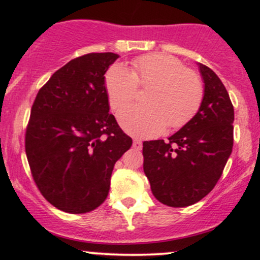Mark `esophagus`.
<instances>
[{
	"instance_id": "obj_1",
	"label": "esophagus",
	"mask_w": 260,
	"mask_h": 260,
	"mask_svg": "<svg viewBox=\"0 0 260 260\" xmlns=\"http://www.w3.org/2000/svg\"><path fill=\"white\" fill-rule=\"evenodd\" d=\"M133 148L137 149V150H140V149L143 148L142 142H140L139 139H134V140H133Z\"/></svg>"
}]
</instances>
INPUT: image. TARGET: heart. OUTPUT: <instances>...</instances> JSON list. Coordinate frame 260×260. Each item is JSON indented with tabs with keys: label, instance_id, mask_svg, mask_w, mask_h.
Returning <instances> with one entry per match:
<instances>
[{
	"label": "heart",
	"instance_id": "1",
	"mask_svg": "<svg viewBox=\"0 0 260 260\" xmlns=\"http://www.w3.org/2000/svg\"><path fill=\"white\" fill-rule=\"evenodd\" d=\"M137 86H149L145 105H129L118 112L121 127L138 138H151L165 129L180 128L198 112L204 86L194 71L166 53H150L126 66L116 63L105 74V90L113 110L121 109L136 95Z\"/></svg>",
	"mask_w": 260,
	"mask_h": 260
}]
</instances>
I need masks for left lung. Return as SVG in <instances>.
Returning <instances> with one entry per match:
<instances>
[{
	"label": "left lung",
	"instance_id": "1",
	"mask_svg": "<svg viewBox=\"0 0 260 260\" xmlns=\"http://www.w3.org/2000/svg\"><path fill=\"white\" fill-rule=\"evenodd\" d=\"M204 98L194 117L169 142L143 143L144 174L162 204L192 205L204 198L221 177L234 147L235 112L225 85L214 71L198 63Z\"/></svg>",
	"mask_w": 260,
	"mask_h": 260
}]
</instances>
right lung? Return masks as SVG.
<instances>
[{"mask_svg": "<svg viewBox=\"0 0 260 260\" xmlns=\"http://www.w3.org/2000/svg\"><path fill=\"white\" fill-rule=\"evenodd\" d=\"M120 56L88 53L38 92L25 133L32 178L59 210L84 214L104 203L116 161L132 145L110 113L105 73Z\"/></svg>", "mask_w": 260, "mask_h": 260, "instance_id": "1", "label": "right lung"}]
</instances>
